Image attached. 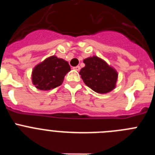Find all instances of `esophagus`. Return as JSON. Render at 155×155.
Here are the masks:
<instances>
[{
  "label": "esophagus",
  "mask_w": 155,
  "mask_h": 155,
  "mask_svg": "<svg viewBox=\"0 0 155 155\" xmlns=\"http://www.w3.org/2000/svg\"><path fill=\"white\" fill-rule=\"evenodd\" d=\"M73 69L75 70V71H80L81 68H80V66H76V67H74Z\"/></svg>",
  "instance_id": "34e87169"
}]
</instances>
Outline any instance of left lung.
I'll list each match as a JSON object with an SVG mask.
<instances>
[{
    "mask_svg": "<svg viewBox=\"0 0 155 155\" xmlns=\"http://www.w3.org/2000/svg\"><path fill=\"white\" fill-rule=\"evenodd\" d=\"M83 62L85 66L79 72L84 84L99 94H106L116 86L118 72L97 56L87 57Z\"/></svg>",
    "mask_w": 155,
    "mask_h": 155,
    "instance_id": "left-lung-1",
    "label": "left lung"
}]
</instances>
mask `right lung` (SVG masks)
Instances as JSON below:
<instances>
[{
    "mask_svg": "<svg viewBox=\"0 0 155 155\" xmlns=\"http://www.w3.org/2000/svg\"><path fill=\"white\" fill-rule=\"evenodd\" d=\"M70 71L68 61L51 56L35 66L31 72V82L37 89L49 91L61 85L64 76Z\"/></svg>",
    "mask_w": 155,
    "mask_h": 155,
    "instance_id": "1",
    "label": "right lung"
}]
</instances>
